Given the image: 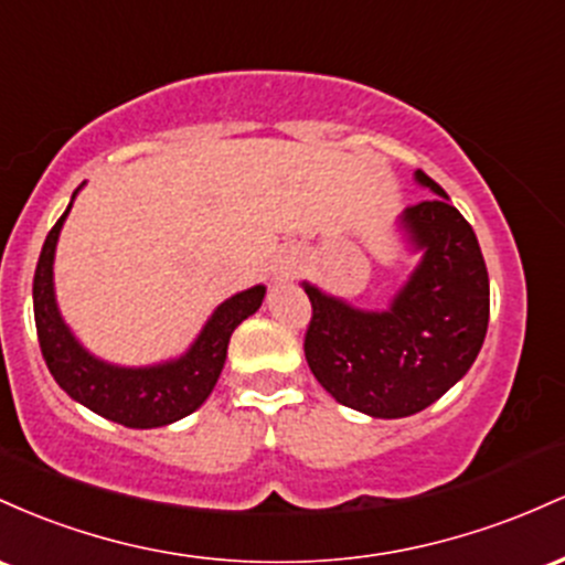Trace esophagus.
<instances>
[{
	"instance_id": "34e87169",
	"label": "esophagus",
	"mask_w": 565,
	"mask_h": 565,
	"mask_svg": "<svg viewBox=\"0 0 565 565\" xmlns=\"http://www.w3.org/2000/svg\"><path fill=\"white\" fill-rule=\"evenodd\" d=\"M294 275H296V266L294 264H280L275 269L277 280H290V277H294Z\"/></svg>"
}]
</instances>
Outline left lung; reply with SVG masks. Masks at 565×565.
I'll use <instances>...</instances> for the list:
<instances>
[{"label":"left lung","mask_w":565,"mask_h":565,"mask_svg":"<svg viewBox=\"0 0 565 565\" xmlns=\"http://www.w3.org/2000/svg\"><path fill=\"white\" fill-rule=\"evenodd\" d=\"M405 207L397 232L419 264L386 309H360L301 282L312 301L303 354L335 403L373 419H403L440 401L470 371L488 331V271L478 237L437 183Z\"/></svg>","instance_id":"8db88e82"}]
</instances>
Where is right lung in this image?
I'll return each mask as SVG.
<instances>
[{
	"label": "right lung",
	"instance_id": "add662e5",
	"mask_svg": "<svg viewBox=\"0 0 565 565\" xmlns=\"http://www.w3.org/2000/svg\"><path fill=\"white\" fill-rule=\"evenodd\" d=\"M79 189L72 194L66 213L55 221L44 239L34 271V320L44 363L72 401L82 403L104 419L132 429H154L179 422L207 401L224 371L234 328L258 312L266 288L253 285L248 290L234 294L232 299L221 301L202 326L198 339L179 358L138 367L95 358L63 320L53 280L55 248H58L63 221L72 211Z\"/></svg>",
	"mask_w": 565,
	"mask_h": 565
}]
</instances>
